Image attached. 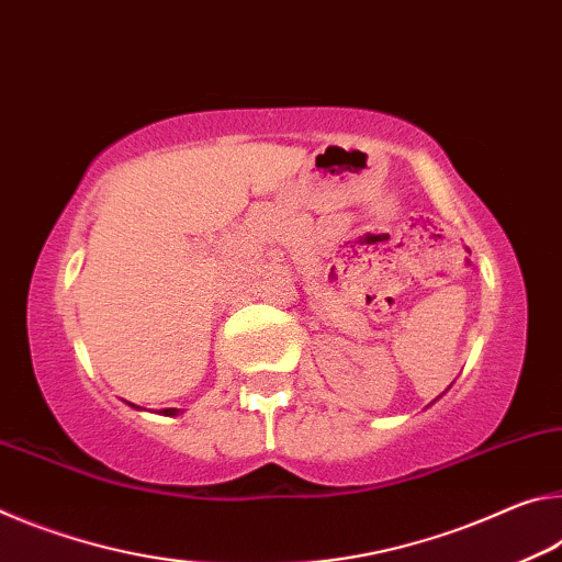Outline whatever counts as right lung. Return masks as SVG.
Instances as JSON below:
<instances>
[{
	"instance_id": "add662e5",
	"label": "right lung",
	"mask_w": 562,
	"mask_h": 562,
	"mask_svg": "<svg viewBox=\"0 0 562 562\" xmlns=\"http://www.w3.org/2000/svg\"><path fill=\"white\" fill-rule=\"evenodd\" d=\"M128 406L136 408V411H142L139 406H134V403H128ZM161 416H179V408H164V411H161Z\"/></svg>"
}]
</instances>
